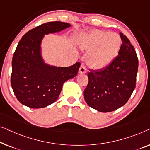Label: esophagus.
Segmentation results:
<instances>
[{
	"label": "esophagus",
	"mask_w": 150,
	"mask_h": 150,
	"mask_svg": "<svg viewBox=\"0 0 150 150\" xmlns=\"http://www.w3.org/2000/svg\"><path fill=\"white\" fill-rule=\"evenodd\" d=\"M86 71H87V69H86V66H85L84 64H82L79 68V73H86Z\"/></svg>",
	"instance_id": "34e87169"
}]
</instances>
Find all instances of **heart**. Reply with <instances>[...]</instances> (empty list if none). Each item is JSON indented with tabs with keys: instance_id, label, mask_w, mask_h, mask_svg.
Returning <instances> with one entry per match:
<instances>
[{
	"instance_id": "heart-1",
	"label": "heart",
	"mask_w": 150,
	"mask_h": 150,
	"mask_svg": "<svg viewBox=\"0 0 150 150\" xmlns=\"http://www.w3.org/2000/svg\"><path fill=\"white\" fill-rule=\"evenodd\" d=\"M78 45L81 50L89 52L87 57L88 65L100 70L108 67L117 57L122 40L117 33L93 30L83 35Z\"/></svg>"
}]
</instances>
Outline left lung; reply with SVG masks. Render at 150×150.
<instances>
[{
    "instance_id": "left-lung-1",
    "label": "left lung",
    "mask_w": 150,
    "mask_h": 150,
    "mask_svg": "<svg viewBox=\"0 0 150 150\" xmlns=\"http://www.w3.org/2000/svg\"><path fill=\"white\" fill-rule=\"evenodd\" d=\"M122 44L118 56L106 68L91 70L83 91L86 103L102 112L114 111L127 103L136 86L138 59L133 46L120 33Z\"/></svg>"
}]
</instances>
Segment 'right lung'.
<instances>
[{
	"label": "right lung",
	"instance_id": "add662e5",
	"mask_svg": "<svg viewBox=\"0 0 150 150\" xmlns=\"http://www.w3.org/2000/svg\"><path fill=\"white\" fill-rule=\"evenodd\" d=\"M70 26L64 22H48L29 31L18 43L12 60L11 83L22 104L32 108L50 105L59 98L64 83L77 75L80 62L57 67L45 63L41 54L44 35L61 32Z\"/></svg>",
	"mask_w": 150,
	"mask_h": 150
}]
</instances>
